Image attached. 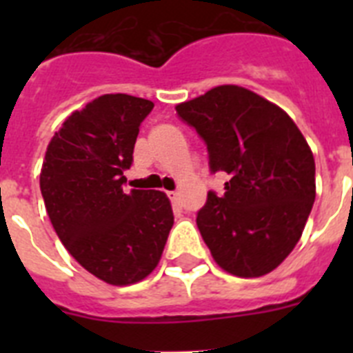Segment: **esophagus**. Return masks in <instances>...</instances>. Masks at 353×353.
<instances>
[{
	"label": "esophagus",
	"mask_w": 353,
	"mask_h": 353,
	"mask_svg": "<svg viewBox=\"0 0 353 353\" xmlns=\"http://www.w3.org/2000/svg\"><path fill=\"white\" fill-rule=\"evenodd\" d=\"M168 196H170V199H171V201H173L174 207H180V203H182V198H180V192L179 191L168 192Z\"/></svg>",
	"instance_id": "esophagus-1"
}]
</instances>
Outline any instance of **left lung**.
<instances>
[{
  "mask_svg": "<svg viewBox=\"0 0 353 353\" xmlns=\"http://www.w3.org/2000/svg\"><path fill=\"white\" fill-rule=\"evenodd\" d=\"M208 150L212 173L230 180L208 192L196 224L215 263L239 277L272 272L297 245L313 208L314 159L292 118L251 90L224 84L176 105Z\"/></svg>",
  "mask_w": 353,
  "mask_h": 353,
  "instance_id": "8db88e82",
  "label": "left lung"
}]
</instances>
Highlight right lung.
Instances as JSON below:
<instances>
[{"instance_id": "1", "label": "right lung", "mask_w": 353, "mask_h": 353, "mask_svg": "<svg viewBox=\"0 0 353 353\" xmlns=\"http://www.w3.org/2000/svg\"><path fill=\"white\" fill-rule=\"evenodd\" d=\"M154 102L108 93L74 111L52 136L40 191L56 235L81 267L114 286L157 267L173 226L161 191H123L139 125Z\"/></svg>"}]
</instances>
